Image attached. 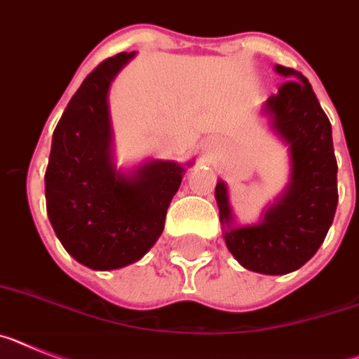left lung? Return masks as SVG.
<instances>
[{
	"mask_svg": "<svg viewBox=\"0 0 359 359\" xmlns=\"http://www.w3.org/2000/svg\"><path fill=\"white\" fill-rule=\"evenodd\" d=\"M287 83L262 106L269 126L287 144L291 175L260 222L238 226L227 186L217 182L215 198L227 249L242 267L262 274H287L314 257L325 240L338 205V164L332 128L313 86L300 72L276 65Z\"/></svg>",
	"mask_w": 359,
	"mask_h": 359,
	"instance_id": "left-lung-1",
	"label": "left lung"
}]
</instances>
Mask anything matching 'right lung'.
<instances>
[{
	"mask_svg": "<svg viewBox=\"0 0 359 359\" xmlns=\"http://www.w3.org/2000/svg\"><path fill=\"white\" fill-rule=\"evenodd\" d=\"M133 57L121 52L83 81L55 126L45 173L46 213L59 242L95 271L130 266L154 248L186 171L161 158L115 166L108 90Z\"/></svg>",
	"mask_w": 359,
	"mask_h": 359,
	"instance_id": "obj_1",
	"label": "right lung"
}]
</instances>
